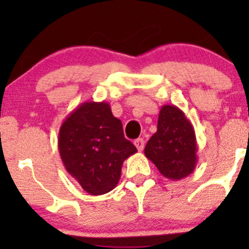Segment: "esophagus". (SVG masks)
<instances>
[{"label":"esophagus","mask_w":249,"mask_h":249,"mask_svg":"<svg viewBox=\"0 0 249 249\" xmlns=\"http://www.w3.org/2000/svg\"><path fill=\"white\" fill-rule=\"evenodd\" d=\"M135 145H136V148L139 152H142L143 147H144V141H143V139L135 140Z\"/></svg>","instance_id":"obj_1"}]
</instances>
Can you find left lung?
Returning <instances> with one entry per match:
<instances>
[{
    "label": "left lung",
    "mask_w": 249,
    "mask_h": 249,
    "mask_svg": "<svg viewBox=\"0 0 249 249\" xmlns=\"http://www.w3.org/2000/svg\"><path fill=\"white\" fill-rule=\"evenodd\" d=\"M194 126L173 105L161 107L158 130L144 148V155L169 179L179 180L194 171L197 162Z\"/></svg>",
    "instance_id": "obj_1"
}]
</instances>
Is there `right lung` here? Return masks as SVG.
<instances>
[{
	"mask_svg": "<svg viewBox=\"0 0 249 249\" xmlns=\"http://www.w3.org/2000/svg\"><path fill=\"white\" fill-rule=\"evenodd\" d=\"M66 171L90 195L117 187L125 159L137 152L108 102L87 101L64 120L57 140Z\"/></svg>",
	"mask_w": 249,
	"mask_h": 249,
	"instance_id": "1",
	"label": "right lung"
}]
</instances>
